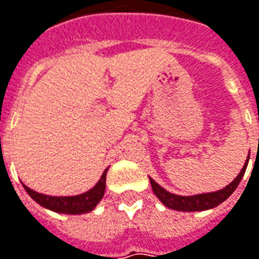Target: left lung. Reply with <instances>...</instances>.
Instances as JSON below:
<instances>
[{
    "instance_id": "left-lung-1",
    "label": "left lung",
    "mask_w": 259,
    "mask_h": 259,
    "mask_svg": "<svg viewBox=\"0 0 259 259\" xmlns=\"http://www.w3.org/2000/svg\"><path fill=\"white\" fill-rule=\"evenodd\" d=\"M248 161H249V155H248V160L245 163L244 168L241 170V173L236 176V179H235L234 182L231 184H228L222 190H218V192H213V193L196 194V196H177V194H173L164 190L161 186H158V184L155 183L153 179H150V182H151V187H153L154 194L161 200V203L167 206V207L174 209V210H182V212L206 210V209H212L214 206L221 204L231 194L234 193L235 189L238 187V184H239V182L244 177Z\"/></svg>"
}]
</instances>
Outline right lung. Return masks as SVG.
Instances as JSON below:
<instances>
[{
  "label": "right lung",
  "mask_w": 259,
  "mask_h": 259,
  "mask_svg": "<svg viewBox=\"0 0 259 259\" xmlns=\"http://www.w3.org/2000/svg\"><path fill=\"white\" fill-rule=\"evenodd\" d=\"M105 180H106V170L102 174L101 180L96 183L94 189H91L86 193L79 196H66V197H56V196H46V194L37 193L31 190L30 187L24 186L25 192L31 196V199L35 200L43 207H47L53 212L69 214H80L94 210V207L101 202L105 193Z\"/></svg>",
  "instance_id": "add662e5"
}]
</instances>
